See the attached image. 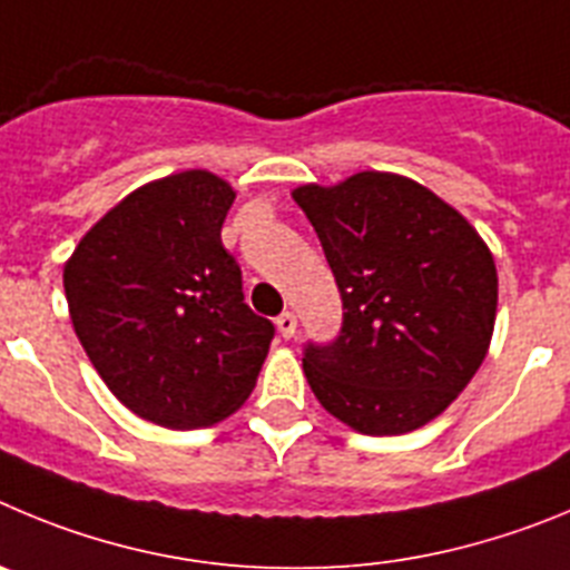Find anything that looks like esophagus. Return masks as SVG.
<instances>
[{"instance_id": "1", "label": "esophagus", "mask_w": 570, "mask_h": 570, "mask_svg": "<svg viewBox=\"0 0 570 570\" xmlns=\"http://www.w3.org/2000/svg\"><path fill=\"white\" fill-rule=\"evenodd\" d=\"M275 326H278L281 337H286V341H289V337H295V332H297V317L292 315V312H284V315H278Z\"/></svg>"}]
</instances>
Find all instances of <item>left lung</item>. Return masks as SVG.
Here are the masks:
<instances>
[{
	"label": "left lung",
	"mask_w": 570,
	"mask_h": 570,
	"mask_svg": "<svg viewBox=\"0 0 570 570\" xmlns=\"http://www.w3.org/2000/svg\"><path fill=\"white\" fill-rule=\"evenodd\" d=\"M343 301L341 335L306 343L321 406L361 434H406L443 414L489 352L497 266L485 240L432 189L355 173L292 193Z\"/></svg>",
	"instance_id": "1"
}]
</instances>
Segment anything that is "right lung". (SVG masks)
I'll use <instances>...</instances> for the list:
<instances>
[{"instance_id":"add662e5","label":"right lung","mask_w":570,"mask_h":570,"mask_svg":"<svg viewBox=\"0 0 570 570\" xmlns=\"http://www.w3.org/2000/svg\"><path fill=\"white\" fill-rule=\"evenodd\" d=\"M235 189L184 170L132 189L65 264L70 321L116 397L164 429L229 417L258 381L273 321L244 304L222 244Z\"/></svg>"}]
</instances>
